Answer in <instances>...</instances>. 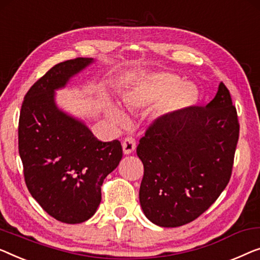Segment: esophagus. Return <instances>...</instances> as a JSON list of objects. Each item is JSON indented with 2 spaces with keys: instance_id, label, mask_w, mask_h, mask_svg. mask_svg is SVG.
Returning <instances> with one entry per match:
<instances>
[{
  "instance_id": "esophagus-1",
  "label": "esophagus",
  "mask_w": 260,
  "mask_h": 260,
  "mask_svg": "<svg viewBox=\"0 0 260 260\" xmlns=\"http://www.w3.org/2000/svg\"><path fill=\"white\" fill-rule=\"evenodd\" d=\"M136 149V139L133 136H127L123 141V151L125 155H130Z\"/></svg>"
}]
</instances>
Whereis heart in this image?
I'll use <instances>...</instances> for the list:
<instances>
[{"mask_svg": "<svg viewBox=\"0 0 260 260\" xmlns=\"http://www.w3.org/2000/svg\"><path fill=\"white\" fill-rule=\"evenodd\" d=\"M179 83V78L174 74L159 73L142 78L136 86L127 92L125 97L126 107L138 109L151 104L166 95L158 105L159 114H167L186 107L193 102L197 97V90L190 83ZM110 118L118 125H124L127 122L126 115L118 108L110 110Z\"/></svg>", "mask_w": 260, "mask_h": 260, "instance_id": "1", "label": "heart"}]
</instances>
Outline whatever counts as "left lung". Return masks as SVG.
<instances>
[{
  "instance_id": "left-lung-1",
  "label": "left lung",
  "mask_w": 260,
  "mask_h": 260,
  "mask_svg": "<svg viewBox=\"0 0 260 260\" xmlns=\"http://www.w3.org/2000/svg\"><path fill=\"white\" fill-rule=\"evenodd\" d=\"M238 138V116L223 82L205 108L156 118L137 146L144 167L139 202L145 216L163 228L197 219L229 184Z\"/></svg>"
}]
</instances>
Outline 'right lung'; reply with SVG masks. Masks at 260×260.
<instances>
[{
	"label": "right lung",
	"instance_id": "obj_1",
	"mask_svg": "<svg viewBox=\"0 0 260 260\" xmlns=\"http://www.w3.org/2000/svg\"><path fill=\"white\" fill-rule=\"evenodd\" d=\"M91 62L77 57L48 70L25 93L18 119V152L29 192L48 214L67 224L93 216L105 177L123 157L118 139L100 141L54 103V90Z\"/></svg>",
	"mask_w": 260,
	"mask_h": 260
}]
</instances>
